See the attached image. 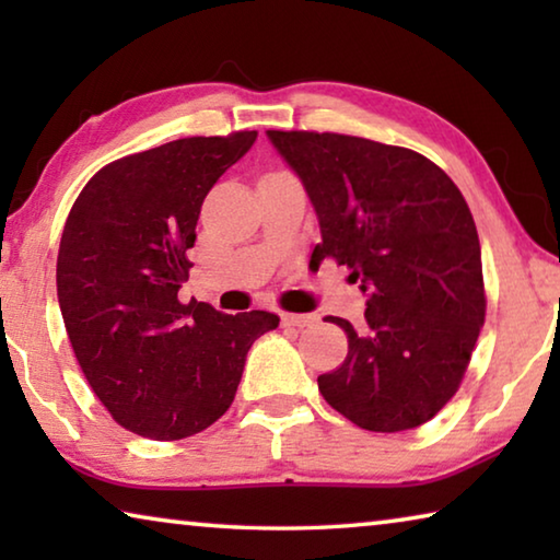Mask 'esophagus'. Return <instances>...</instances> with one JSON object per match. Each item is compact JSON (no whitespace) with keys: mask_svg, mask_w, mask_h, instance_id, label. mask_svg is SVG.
Here are the masks:
<instances>
[{"mask_svg":"<svg viewBox=\"0 0 560 560\" xmlns=\"http://www.w3.org/2000/svg\"><path fill=\"white\" fill-rule=\"evenodd\" d=\"M308 324H314V318H311V316L281 314V326H287V328H303V326H308Z\"/></svg>","mask_w":560,"mask_h":560,"instance_id":"1","label":"esophagus"}]
</instances>
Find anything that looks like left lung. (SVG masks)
I'll list each match as a JSON object with an SVG mask.
<instances>
[{
    "mask_svg": "<svg viewBox=\"0 0 560 560\" xmlns=\"http://www.w3.org/2000/svg\"><path fill=\"white\" fill-rule=\"evenodd\" d=\"M314 205L320 244L365 293L348 355L318 375L326 402L358 428L402 432L452 400L485 326L477 226L457 185L420 153L338 132L267 130Z\"/></svg>",
    "mask_w": 560,
    "mask_h": 560,
    "instance_id": "1",
    "label": "left lung"
}]
</instances>
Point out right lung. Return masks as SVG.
Instances as JSON below:
<instances>
[{"mask_svg": "<svg viewBox=\"0 0 560 560\" xmlns=\"http://www.w3.org/2000/svg\"><path fill=\"white\" fill-rule=\"evenodd\" d=\"M257 130L183 138L98 170L66 220L56 291L71 348L113 420L170 442L230 410L269 311L222 314L177 299L207 192Z\"/></svg>", "mask_w": 560, "mask_h": 560, "instance_id": "1", "label": "right lung"}]
</instances>
